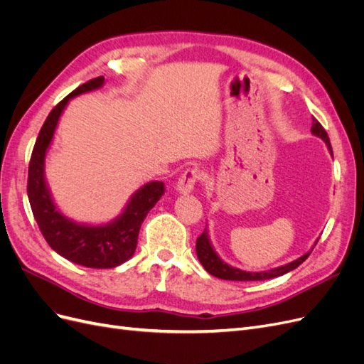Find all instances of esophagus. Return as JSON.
<instances>
[{"label": "esophagus", "mask_w": 364, "mask_h": 364, "mask_svg": "<svg viewBox=\"0 0 364 364\" xmlns=\"http://www.w3.org/2000/svg\"><path fill=\"white\" fill-rule=\"evenodd\" d=\"M202 178V171L197 168H186L178 181V191L182 194L191 193L194 185L199 182V179Z\"/></svg>", "instance_id": "esophagus-1"}]
</instances>
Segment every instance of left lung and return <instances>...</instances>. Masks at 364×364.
<instances>
[{
    "label": "left lung",
    "mask_w": 364,
    "mask_h": 364,
    "mask_svg": "<svg viewBox=\"0 0 364 364\" xmlns=\"http://www.w3.org/2000/svg\"><path fill=\"white\" fill-rule=\"evenodd\" d=\"M311 132H313L314 135L321 136L326 142L329 151L333 153V147H331V142H329V136L326 134V130L322 127V124L318 123V121L314 117H313ZM196 252H197V258H199V261L202 262V266L205 267V270L209 274H213V277L220 278V279H226V281H264V279L278 278V277H282V274H285V273H289L290 270H294L296 267H299L301 264L308 257H310V253H311V250H310L308 253H305L304 257L297 258L296 261L285 264V266H281V267H277V269H272L269 272H259V273L243 272V270H240V269H234V267L228 266L226 262H223L222 259L217 257L215 250L213 249L211 243H209V238H208L206 230H203L200 237H197Z\"/></svg>",
    "instance_id": "left-lung-1"
}]
</instances>
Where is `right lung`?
<instances>
[{
  "instance_id": "right-lung-1",
  "label": "right lung",
  "mask_w": 364,
  "mask_h": 364,
  "mask_svg": "<svg viewBox=\"0 0 364 364\" xmlns=\"http://www.w3.org/2000/svg\"><path fill=\"white\" fill-rule=\"evenodd\" d=\"M105 77L80 85L63 98L48 114L43 123L28 164L27 194L33 215L50 247L71 262L91 269H112L127 261L135 253L141 223L150 209L165 193L162 182H149L132 197L124 213L114 223L105 226L77 225L65 218L54 206L43 181L46 151L54 135L59 117L70 98L100 87Z\"/></svg>"
}]
</instances>
